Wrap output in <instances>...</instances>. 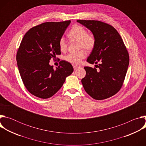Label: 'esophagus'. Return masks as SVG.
I'll return each mask as SVG.
<instances>
[{"mask_svg": "<svg viewBox=\"0 0 146 146\" xmlns=\"http://www.w3.org/2000/svg\"><path fill=\"white\" fill-rule=\"evenodd\" d=\"M79 67L78 66H76V65H74L73 66V68H74V70H76V69H77V68H78Z\"/></svg>", "mask_w": 146, "mask_h": 146, "instance_id": "1", "label": "esophagus"}]
</instances>
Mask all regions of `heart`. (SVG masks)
I'll return each mask as SVG.
<instances>
[{"instance_id":"obj_1","label":"heart","mask_w":146,"mask_h":146,"mask_svg":"<svg viewBox=\"0 0 146 146\" xmlns=\"http://www.w3.org/2000/svg\"><path fill=\"white\" fill-rule=\"evenodd\" d=\"M68 37L79 42V49H84L87 51H92L96 44V38L92 33H88L87 30L82 26L78 25H74L69 31ZM59 47L61 51H65L67 48L66 41L64 37L59 40ZM86 53L84 50H81L77 52H71L65 56V59L73 65H79L81 60L85 58Z\"/></svg>"}]
</instances>
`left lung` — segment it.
I'll list each match as a JSON object with an SVG mask.
<instances>
[{
	"mask_svg": "<svg viewBox=\"0 0 146 146\" xmlns=\"http://www.w3.org/2000/svg\"><path fill=\"white\" fill-rule=\"evenodd\" d=\"M89 29L96 44L87 59L94 68L86 66L81 82L86 92L96 100H103L116 94L121 88L128 70L129 56L123 41L111 25L95 20H77ZM98 68L97 70L96 68Z\"/></svg>",
	"mask_w": 146,
	"mask_h": 146,
	"instance_id": "obj_1",
	"label": "left lung"
}]
</instances>
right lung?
I'll list each match as a JSON object with an SVG mask.
<instances>
[{"label":"right lung","instance_id":"1","mask_svg":"<svg viewBox=\"0 0 146 146\" xmlns=\"http://www.w3.org/2000/svg\"><path fill=\"white\" fill-rule=\"evenodd\" d=\"M70 23V21L42 23L30 29L21 42L16 55L18 70L25 87L35 96H52L73 72L71 64L64 60L59 62L56 70L49 65L51 58L60 55L59 40Z\"/></svg>","mask_w":146,"mask_h":146}]
</instances>
